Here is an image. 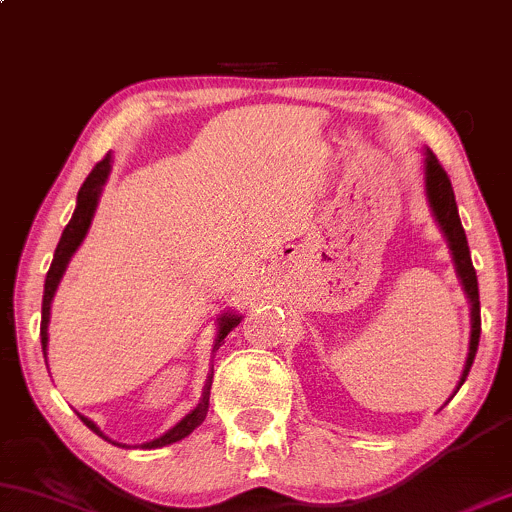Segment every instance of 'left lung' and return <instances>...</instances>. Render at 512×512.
I'll use <instances>...</instances> for the list:
<instances>
[{"label": "left lung", "mask_w": 512, "mask_h": 512, "mask_svg": "<svg viewBox=\"0 0 512 512\" xmlns=\"http://www.w3.org/2000/svg\"><path fill=\"white\" fill-rule=\"evenodd\" d=\"M424 185H426L428 207H431L433 219H436L445 240H448L452 262H455L457 279H460L464 296H467L469 305H472V308H469V320H472V332H469V351H467V361H464V368L460 375V383H457V390H460L464 380H467L469 368H472L474 356H477L479 334H481L477 272H474L467 236H464L460 214H457V202H455V192H452L450 178H448V173L443 170V166L438 163V158L433 156L431 149H424Z\"/></svg>", "instance_id": "8db88e82"}]
</instances>
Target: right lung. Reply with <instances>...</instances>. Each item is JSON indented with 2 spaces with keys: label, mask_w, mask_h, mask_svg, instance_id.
<instances>
[{
  "label": "right lung",
  "mask_w": 512,
  "mask_h": 512,
  "mask_svg": "<svg viewBox=\"0 0 512 512\" xmlns=\"http://www.w3.org/2000/svg\"><path fill=\"white\" fill-rule=\"evenodd\" d=\"M110 168H113V156H105L101 163H96V168L88 173V178L84 180V185H81L79 190V197H76V209L72 214V219H69L67 228L62 231V238L60 243H57V250H55V257H52V264H50V272L45 276V291H43V320H40V344H43V354L48 356V325H50V308H52V298H55L57 293V286H60L64 272H67L69 267V260L74 257V252L79 250V245L84 243L88 228H91V221H93V214H96V207H98V199L103 195V187L105 182H108V175H110ZM240 320H243V315L233 313V310H228V313H223L219 320H216V325H219V332H216V339H214V351L219 349L223 339L228 337V332L233 330V327L240 325ZM211 378H214V370H209L207 375V385H204L202 390V399H199V404L195 409L190 411V414H185L182 419L175 424L173 428H168L163 436H158L154 440H149V443H142L144 450H151V448H163V445H170V443H178L185 436H190L195 428L202 424L204 419H207V411H209V390H211ZM81 416V414H79ZM81 421L91 428L96 436H101L103 440H108V443L113 445H120V448H127V445L122 443H115V440H110L105 433L93 424L91 419H86V416H81Z\"/></svg>",
  "instance_id": "obj_1"
}]
</instances>
